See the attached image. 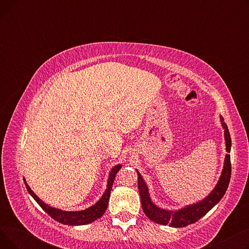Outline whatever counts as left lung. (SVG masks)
Instances as JSON below:
<instances>
[{
	"label": "left lung",
	"mask_w": 249,
	"mask_h": 249,
	"mask_svg": "<svg viewBox=\"0 0 249 249\" xmlns=\"http://www.w3.org/2000/svg\"><path fill=\"white\" fill-rule=\"evenodd\" d=\"M220 121L222 127L224 129V139H225V145L226 151L230 152L231 150V137L229 134V130L224 122L223 117L220 116ZM138 175V190L140 194V201L142 205V209L144 211L145 215L153 222L161 224V225H169L171 227H186L190 224L195 223L198 220H200L203 216H205L211 209L219 203L222 197L225 195L230 178H231V162H230V155H225V160L223 169H222L221 176L219 180L216 184L215 188L212 192L209 194L205 199L199 201L195 204L188 205L184 208L178 209V210L173 211L167 210V209L160 208L156 206L149 195V191L145 180L143 179L142 176L136 169Z\"/></svg>",
	"instance_id": "left-lung-1"
}]
</instances>
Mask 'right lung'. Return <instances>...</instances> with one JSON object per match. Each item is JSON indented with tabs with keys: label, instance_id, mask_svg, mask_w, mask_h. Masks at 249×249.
<instances>
[{
	"label": "right lung",
	"instance_id": "add662e5",
	"mask_svg": "<svg viewBox=\"0 0 249 249\" xmlns=\"http://www.w3.org/2000/svg\"><path fill=\"white\" fill-rule=\"evenodd\" d=\"M121 167H122L121 164H117L112 167L111 172L109 174V177H108L107 189L102 195L101 199L93 206H90V207L85 209V210H81V211H63V210H61V209H57V208L49 206L48 204L44 203L41 199H39L37 197L36 194L30 189L27 182H26L25 178H24V182L26 185V189H27L28 193L32 196V198L38 203V205L40 206L51 218H53L55 221L59 222V223H61V224H65V225H73V226L86 225V224L91 223V222H94L97 219H99L101 216L104 215L105 211H106L115 177H116L117 173L120 171Z\"/></svg>",
	"mask_w": 249,
	"mask_h": 249
}]
</instances>
